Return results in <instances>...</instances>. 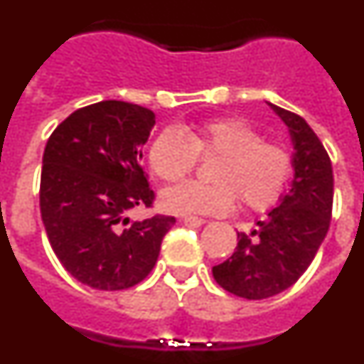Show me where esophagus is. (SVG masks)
<instances>
[{"instance_id": "obj_1", "label": "esophagus", "mask_w": 364, "mask_h": 364, "mask_svg": "<svg viewBox=\"0 0 364 364\" xmlns=\"http://www.w3.org/2000/svg\"><path fill=\"white\" fill-rule=\"evenodd\" d=\"M182 222H184L186 226H189V228H198V226H202V224H204V218H198V217H184L182 218Z\"/></svg>"}]
</instances>
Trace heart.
<instances>
[{"instance_id":"b5f03b06","label":"heart","mask_w":364,"mask_h":364,"mask_svg":"<svg viewBox=\"0 0 364 364\" xmlns=\"http://www.w3.org/2000/svg\"><path fill=\"white\" fill-rule=\"evenodd\" d=\"M198 156H220L211 169L213 184L184 182L162 193V208L175 215H222L237 197L247 210L277 204L294 173L284 146L266 142L255 125L239 117L204 120L184 129L160 131L149 147V166L164 182H178L197 167Z\"/></svg>"}]
</instances>
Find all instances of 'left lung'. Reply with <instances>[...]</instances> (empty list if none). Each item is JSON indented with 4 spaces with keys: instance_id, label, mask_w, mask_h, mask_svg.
<instances>
[{
    "instance_id": "left-lung-1",
    "label": "left lung",
    "mask_w": 364,
    "mask_h": 364,
    "mask_svg": "<svg viewBox=\"0 0 364 364\" xmlns=\"http://www.w3.org/2000/svg\"><path fill=\"white\" fill-rule=\"evenodd\" d=\"M290 129L294 180L281 204L257 222L252 233H237L233 255L213 266L218 284L237 297L259 301L288 290L311 264L330 228L333 171L326 149L306 120L269 104Z\"/></svg>"
}]
</instances>
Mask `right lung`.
Returning <instances> with one entry per match:
<instances>
[{"instance_id": "right-lung-1", "label": "right lung", "mask_w": 364, "mask_h": 364, "mask_svg": "<svg viewBox=\"0 0 364 364\" xmlns=\"http://www.w3.org/2000/svg\"><path fill=\"white\" fill-rule=\"evenodd\" d=\"M154 112L118 100L74 111L47 140L40 210L63 268L96 290H125L156 264L175 217L129 222L127 211L151 208L154 193L142 167V146Z\"/></svg>"}]
</instances>
